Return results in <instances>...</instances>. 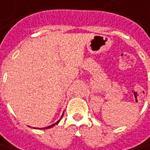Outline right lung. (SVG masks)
Wrapping results in <instances>:
<instances>
[{
	"label": "right lung",
	"instance_id": "1",
	"mask_svg": "<svg viewBox=\"0 0 150 150\" xmlns=\"http://www.w3.org/2000/svg\"><path fill=\"white\" fill-rule=\"evenodd\" d=\"M63 115H64V113H63ZM63 115H61V118H62V117H63ZM61 118H60V119H59V120H58V121H57V122H55V123H54V124H53V125H50V126L45 127V128H41V129H50V128H52V127L54 126V125H57V124H58V123H59V122L60 121V120H61Z\"/></svg>",
	"mask_w": 150,
	"mask_h": 150
}]
</instances>
